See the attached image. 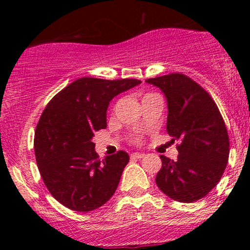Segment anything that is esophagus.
I'll return each instance as SVG.
<instances>
[{"mask_svg": "<svg viewBox=\"0 0 250 250\" xmlns=\"http://www.w3.org/2000/svg\"><path fill=\"white\" fill-rule=\"evenodd\" d=\"M144 156H145V153H141V152H133L132 155H130V157H132V158H135V160H140V158H143Z\"/></svg>", "mask_w": 250, "mask_h": 250, "instance_id": "34e87169", "label": "esophagus"}]
</instances>
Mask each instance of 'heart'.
<instances>
[{"mask_svg":"<svg viewBox=\"0 0 250 250\" xmlns=\"http://www.w3.org/2000/svg\"><path fill=\"white\" fill-rule=\"evenodd\" d=\"M133 141H135V143H139V141H140V138H139V137H135L134 139H133Z\"/></svg>","mask_w":250,"mask_h":250,"instance_id":"1","label":"heart"}]
</instances>
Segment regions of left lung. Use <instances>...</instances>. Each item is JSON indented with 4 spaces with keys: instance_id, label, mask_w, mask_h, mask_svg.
<instances>
[{
    "instance_id": "obj_1",
    "label": "left lung",
    "mask_w": 250,
    "mask_h": 250,
    "mask_svg": "<svg viewBox=\"0 0 250 250\" xmlns=\"http://www.w3.org/2000/svg\"><path fill=\"white\" fill-rule=\"evenodd\" d=\"M167 98V132L176 145L178 158L161 155L156 184L168 197L191 203L208 195L220 181L230 153L228 129L213 98L184 74L148 78Z\"/></svg>"
}]
</instances>
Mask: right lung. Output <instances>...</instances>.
Masks as SVG:
<instances>
[{"instance_id":"obj_1","label":"right lung","mask_w":250,"mask_h":250,"mask_svg":"<svg viewBox=\"0 0 250 250\" xmlns=\"http://www.w3.org/2000/svg\"><path fill=\"white\" fill-rule=\"evenodd\" d=\"M140 83L82 77L47 104L35 130V156L48 191L66 208L94 210L115 193L129 156L118 151L100 161L92 138L106 128L111 99Z\"/></svg>"}]
</instances>
